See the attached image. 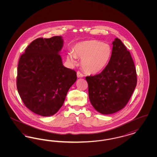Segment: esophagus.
Returning <instances> with one entry per match:
<instances>
[{
	"label": "esophagus",
	"instance_id": "34e87169",
	"mask_svg": "<svg viewBox=\"0 0 157 157\" xmlns=\"http://www.w3.org/2000/svg\"><path fill=\"white\" fill-rule=\"evenodd\" d=\"M84 76V75L82 74V73L79 71L77 72V77L78 78H83Z\"/></svg>",
	"mask_w": 157,
	"mask_h": 157
}]
</instances>
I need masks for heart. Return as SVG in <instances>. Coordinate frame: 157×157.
Wrapping results in <instances>:
<instances>
[{"label":"heart","instance_id":"heart-1","mask_svg":"<svg viewBox=\"0 0 157 157\" xmlns=\"http://www.w3.org/2000/svg\"><path fill=\"white\" fill-rule=\"evenodd\" d=\"M111 55L112 48L109 44L88 40L77 43L73 52L67 53V59L72 64L76 63V58L81 59L83 70L88 74H96L106 67Z\"/></svg>","mask_w":157,"mask_h":157}]
</instances>
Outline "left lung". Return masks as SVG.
I'll return each mask as SVG.
<instances>
[{
    "label": "left lung",
    "instance_id": "obj_1",
    "mask_svg": "<svg viewBox=\"0 0 157 157\" xmlns=\"http://www.w3.org/2000/svg\"><path fill=\"white\" fill-rule=\"evenodd\" d=\"M112 55L99 74L85 78L90 102L102 114H111L124 108L136 86V68L131 53L118 38L112 42Z\"/></svg>",
    "mask_w": 157,
    "mask_h": 157
}]
</instances>
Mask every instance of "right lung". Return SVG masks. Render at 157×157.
<instances>
[{"label": "right lung", "mask_w": 157, "mask_h": 157, "mask_svg": "<svg viewBox=\"0 0 157 157\" xmlns=\"http://www.w3.org/2000/svg\"><path fill=\"white\" fill-rule=\"evenodd\" d=\"M61 36L37 38L21 56L16 85L23 104L31 111L49 117L63 104L67 91L76 81V72L65 67L59 52Z\"/></svg>", "instance_id": "1"}]
</instances>
